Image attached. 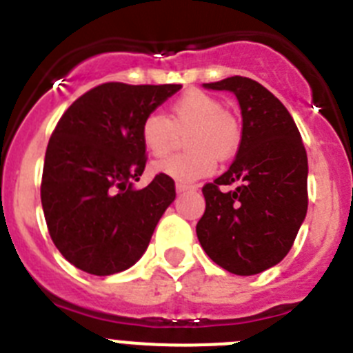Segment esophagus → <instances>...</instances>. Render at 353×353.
Returning <instances> with one entry per match:
<instances>
[{
    "label": "esophagus",
    "mask_w": 353,
    "mask_h": 353,
    "mask_svg": "<svg viewBox=\"0 0 353 353\" xmlns=\"http://www.w3.org/2000/svg\"><path fill=\"white\" fill-rule=\"evenodd\" d=\"M194 185H189V183L176 182V192H185V191H194Z\"/></svg>",
    "instance_id": "obj_1"
}]
</instances>
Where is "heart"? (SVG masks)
Listing matches in <instances>:
<instances>
[{
    "label": "heart",
    "mask_w": 353,
    "mask_h": 353,
    "mask_svg": "<svg viewBox=\"0 0 353 353\" xmlns=\"http://www.w3.org/2000/svg\"><path fill=\"white\" fill-rule=\"evenodd\" d=\"M185 134L189 150L155 164V171L179 182H194L214 173L217 159L226 161L236 154L242 139L240 123L224 111L221 101L199 90L180 95L164 114L150 113L141 120L139 138L152 157H166L176 141V132Z\"/></svg>",
    "instance_id": "heart-1"
}]
</instances>
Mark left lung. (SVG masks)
<instances>
[{"mask_svg": "<svg viewBox=\"0 0 353 353\" xmlns=\"http://www.w3.org/2000/svg\"><path fill=\"white\" fill-rule=\"evenodd\" d=\"M205 88L235 93L242 139L230 170L201 189L196 235L224 270L260 274L288 254L307 212L304 143L288 109L256 81L233 76Z\"/></svg>", "mask_w": 353, "mask_h": 353, "instance_id": "left-lung-1", "label": "left lung"}]
</instances>
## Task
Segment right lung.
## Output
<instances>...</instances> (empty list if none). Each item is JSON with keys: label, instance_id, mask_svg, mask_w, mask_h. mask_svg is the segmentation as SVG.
I'll return each instance as SVG.
<instances>
[{"label": "right lung", "instance_id": "add662e5", "mask_svg": "<svg viewBox=\"0 0 353 353\" xmlns=\"http://www.w3.org/2000/svg\"><path fill=\"white\" fill-rule=\"evenodd\" d=\"M180 84H99L61 114L43 161L40 199L49 235L74 267L109 276L146 251L174 182L155 174L134 189L146 166L141 120Z\"/></svg>", "mask_w": 353, "mask_h": 353}]
</instances>
